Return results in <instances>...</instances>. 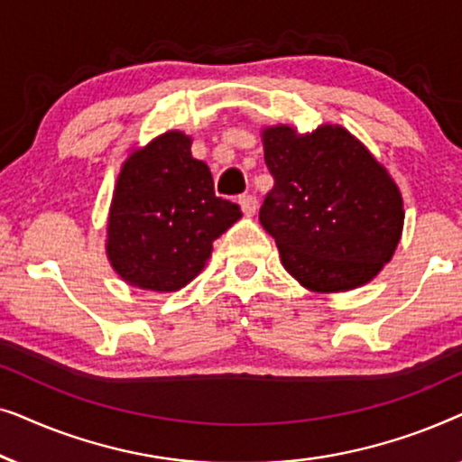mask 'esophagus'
I'll list each match as a JSON object with an SVG mask.
<instances>
[{"mask_svg": "<svg viewBox=\"0 0 462 462\" xmlns=\"http://www.w3.org/2000/svg\"><path fill=\"white\" fill-rule=\"evenodd\" d=\"M239 206H242V212L245 214V217H254L258 201L254 195H242V198H239Z\"/></svg>", "mask_w": 462, "mask_h": 462, "instance_id": "1", "label": "esophagus"}]
</instances>
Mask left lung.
<instances>
[{
	"label": "left lung",
	"instance_id": "obj_1",
	"mask_svg": "<svg viewBox=\"0 0 462 462\" xmlns=\"http://www.w3.org/2000/svg\"><path fill=\"white\" fill-rule=\"evenodd\" d=\"M264 163L275 185L261 225L283 269L309 292H349L374 280L403 231V198L389 170L340 124L311 132L263 125Z\"/></svg>",
	"mask_w": 462,
	"mask_h": 462
}]
</instances>
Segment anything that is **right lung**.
Segmentation results:
<instances>
[{
    "instance_id": "add662e5",
    "label": "right lung",
    "mask_w": 462,
    "mask_h": 462,
    "mask_svg": "<svg viewBox=\"0 0 462 462\" xmlns=\"http://www.w3.org/2000/svg\"><path fill=\"white\" fill-rule=\"evenodd\" d=\"M191 143L168 130L132 147L119 166L105 254L132 288H185L210 261L214 239L242 218L237 204L214 195L210 168L191 155Z\"/></svg>"
}]
</instances>
